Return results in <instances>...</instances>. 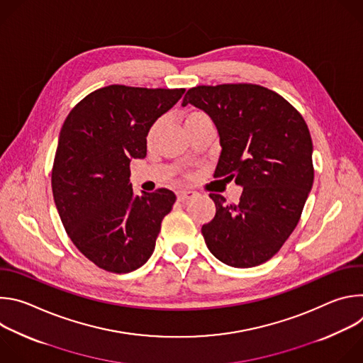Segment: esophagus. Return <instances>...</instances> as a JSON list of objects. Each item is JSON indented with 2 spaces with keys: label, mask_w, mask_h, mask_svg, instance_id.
<instances>
[{
  "label": "esophagus",
  "mask_w": 363,
  "mask_h": 363,
  "mask_svg": "<svg viewBox=\"0 0 363 363\" xmlns=\"http://www.w3.org/2000/svg\"><path fill=\"white\" fill-rule=\"evenodd\" d=\"M196 196V192H194V191H178L177 192V198H178V201H181V202H185V201H188V199H192V198H195Z\"/></svg>",
  "instance_id": "1"
}]
</instances>
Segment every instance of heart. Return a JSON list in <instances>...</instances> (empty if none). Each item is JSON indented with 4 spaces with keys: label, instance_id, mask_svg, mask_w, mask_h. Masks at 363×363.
Masks as SVG:
<instances>
[{
    "label": "heart",
    "instance_id": "1",
    "mask_svg": "<svg viewBox=\"0 0 363 363\" xmlns=\"http://www.w3.org/2000/svg\"><path fill=\"white\" fill-rule=\"evenodd\" d=\"M203 119H206V115H203L202 112H198V111L188 112V113L184 116V126L186 128V126L194 125V123H196V122H199V121H203ZM160 125H161L160 122H155V123L150 126V129H149V132H147V136H146L147 142H152V140H153L155 135L158 133Z\"/></svg>",
    "mask_w": 363,
    "mask_h": 363
}]
</instances>
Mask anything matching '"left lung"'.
<instances>
[{
  "label": "left lung",
  "mask_w": 363,
  "mask_h": 363,
  "mask_svg": "<svg viewBox=\"0 0 363 363\" xmlns=\"http://www.w3.org/2000/svg\"><path fill=\"white\" fill-rule=\"evenodd\" d=\"M191 103L214 122L221 155L214 177L242 188L237 203L220 194L216 217L201 231L206 247L227 266L263 264L296 228L313 185V143L301 115L258 84L196 86Z\"/></svg>",
  "instance_id": "8db88e82"
}]
</instances>
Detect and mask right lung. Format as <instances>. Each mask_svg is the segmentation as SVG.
Listing matches in <instances>:
<instances>
[{"label": "right lung", "mask_w": 363, "mask_h": 363, "mask_svg": "<svg viewBox=\"0 0 363 363\" xmlns=\"http://www.w3.org/2000/svg\"><path fill=\"white\" fill-rule=\"evenodd\" d=\"M185 89L112 84L72 109L59 136L51 188L59 216L77 250L97 267L130 273L152 255L175 194L133 192L130 161L146 157L150 126Z\"/></svg>", "instance_id": "1"}]
</instances>
